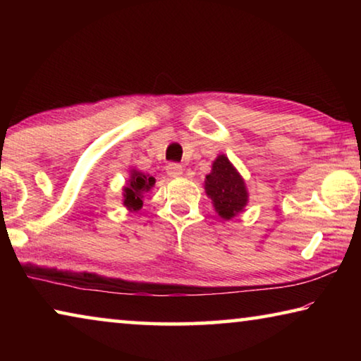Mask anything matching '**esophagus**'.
<instances>
[{"mask_svg": "<svg viewBox=\"0 0 361 361\" xmlns=\"http://www.w3.org/2000/svg\"><path fill=\"white\" fill-rule=\"evenodd\" d=\"M166 170H167V175L172 176V178H176V176H181L183 175V167L180 166V164L170 162Z\"/></svg>", "mask_w": 361, "mask_h": 361, "instance_id": "obj_1", "label": "esophagus"}]
</instances>
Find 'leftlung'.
Segmentation results:
<instances>
[{
    "label": "left lung",
    "mask_w": 361,
    "mask_h": 361,
    "mask_svg": "<svg viewBox=\"0 0 361 361\" xmlns=\"http://www.w3.org/2000/svg\"><path fill=\"white\" fill-rule=\"evenodd\" d=\"M205 192L218 215L224 219L239 215L248 204L245 181L224 154L215 159L212 172L205 176Z\"/></svg>",
    "instance_id": "1"
}]
</instances>
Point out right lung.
<instances>
[{
	"instance_id": "1",
	"label": "right lung",
	"mask_w": 361,
	"mask_h": 361,
	"mask_svg": "<svg viewBox=\"0 0 361 361\" xmlns=\"http://www.w3.org/2000/svg\"><path fill=\"white\" fill-rule=\"evenodd\" d=\"M154 176L145 175L143 172L132 169L130 170V178L124 186V205L130 212H137L143 207V195L151 191V188L154 186Z\"/></svg>"
}]
</instances>
